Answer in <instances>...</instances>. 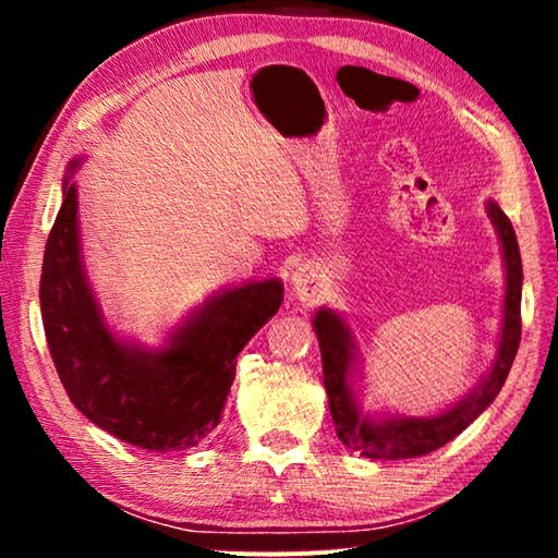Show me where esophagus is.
<instances>
[{
  "instance_id": "34e87169",
  "label": "esophagus",
  "mask_w": 558,
  "mask_h": 558,
  "mask_svg": "<svg viewBox=\"0 0 558 558\" xmlns=\"http://www.w3.org/2000/svg\"><path fill=\"white\" fill-rule=\"evenodd\" d=\"M319 286V276L313 266H300L290 278V288L295 292V298L300 300H310L317 292Z\"/></svg>"
}]
</instances>
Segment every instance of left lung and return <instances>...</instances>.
I'll use <instances>...</instances> for the list:
<instances>
[{
    "label": "left lung",
    "mask_w": 558,
    "mask_h": 558,
    "mask_svg": "<svg viewBox=\"0 0 558 558\" xmlns=\"http://www.w3.org/2000/svg\"><path fill=\"white\" fill-rule=\"evenodd\" d=\"M485 209L497 231L499 248H502V327H499L493 366L460 401L426 415H409L399 411L366 413L362 409V399H359V347L352 327H349L347 317L332 307H319L315 313L313 327L319 339V354H323L329 413H332L339 440L349 450H356L359 456L372 460H405L438 450L465 430L505 386L517 356L519 339H522V319H519V310H522V258H519L512 221L493 199H487Z\"/></svg>",
    "instance_id": "8db88e82"
}]
</instances>
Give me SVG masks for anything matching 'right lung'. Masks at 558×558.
<instances>
[{
    "instance_id": "1",
    "label": "right lung",
    "mask_w": 558,
    "mask_h": 558,
    "mask_svg": "<svg viewBox=\"0 0 558 558\" xmlns=\"http://www.w3.org/2000/svg\"><path fill=\"white\" fill-rule=\"evenodd\" d=\"M71 159L63 204L46 241L41 317L71 403L98 428L153 452L196 448L221 423L235 359L282 305V280L221 288L169 329L159 347L118 335L83 258Z\"/></svg>"
}]
</instances>
